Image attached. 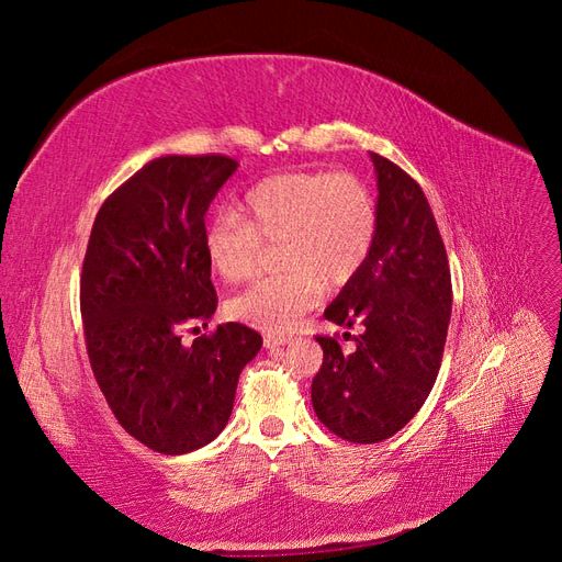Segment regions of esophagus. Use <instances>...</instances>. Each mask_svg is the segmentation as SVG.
Listing matches in <instances>:
<instances>
[{
  "label": "esophagus",
  "mask_w": 562,
  "mask_h": 562,
  "mask_svg": "<svg viewBox=\"0 0 562 562\" xmlns=\"http://www.w3.org/2000/svg\"><path fill=\"white\" fill-rule=\"evenodd\" d=\"M288 342H291V335H269V333L265 335V347L267 349H279Z\"/></svg>",
  "instance_id": "esophagus-1"
}]
</instances>
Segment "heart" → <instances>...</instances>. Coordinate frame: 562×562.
<instances>
[{"instance_id": "1", "label": "heart", "mask_w": 562, "mask_h": 562, "mask_svg": "<svg viewBox=\"0 0 562 562\" xmlns=\"http://www.w3.org/2000/svg\"><path fill=\"white\" fill-rule=\"evenodd\" d=\"M380 211L366 180L333 171H288L244 192L236 213H215L203 225L201 244L220 279L252 277L262 244H277L281 271L255 281L229 300L232 318L248 326L288 330L321 297L351 283L378 244Z\"/></svg>"}]
</instances>
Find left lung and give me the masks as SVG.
I'll use <instances>...</instances> for the list:
<instances>
[{
	"instance_id": "obj_1",
	"label": "left lung",
	"mask_w": 562,
	"mask_h": 562,
	"mask_svg": "<svg viewBox=\"0 0 562 562\" xmlns=\"http://www.w3.org/2000/svg\"><path fill=\"white\" fill-rule=\"evenodd\" d=\"M378 244L361 274L323 312L337 326L361 323L353 349L316 337L323 366L312 382L316 417L349 443H380L411 422L438 378L452 312L448 252L422 187L372 151ZM351 335L345 333V339Z\"/></svg>"
}]
</instances>
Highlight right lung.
I'll list each match as a JSON object with an SVG mask.
<instances>
[{
  "instance_id": "1",
  "label": "right lung",
  "mask_w": 562,
  "mask_h": 562,
  "mask_svg": "<svg viewBox=\"0 0 562 562\" xmlns=\"http://www.w3.org/2000/svg\"><path fill=\"white\" fill-rule=\"evenodd\" d=\"M236 164L223 155L161 157L100 206L81 267L79 304L95 382L143 446L184 454L227 427L236 382L262 347L244 323L209 326L217 295L203 215Z\"/></svg>"
}]
</instances>
